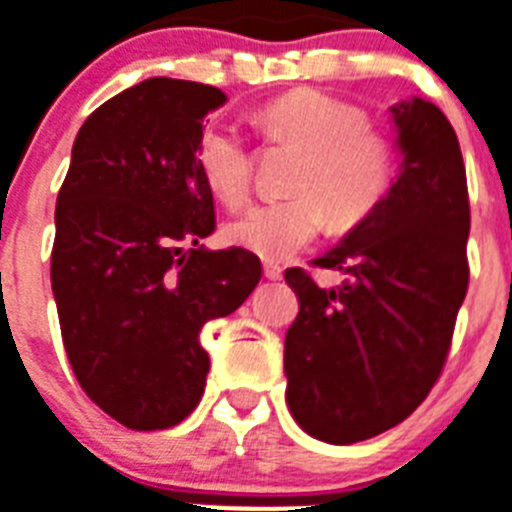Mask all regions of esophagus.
I'll return each mask as SVG.
<instances>
[{"label":"esophagus","instance_id":"esophagus-1","mask_svg":"<svg viewBox=\"0 0 512 512\" xmlns=\"http://www.w3.org/2000/svg\"><path fill=\"white\" fill-rule=\"evenodd\" d=\"M284 276V270H281V265L276 263H265V278H270V281H278V278Z\"/></svg>","mask_w":512,"mask_h":512}]
</instances>
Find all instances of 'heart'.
Masks as SVG:
<instances>
[{"label": "heart", "mask_w": 512, "mask_h": 512, "mask_svg": "<svg viewBox=\"0 0 512 512\" xmlns=\"http://www.w3.org/2000/svg\"><path fill=\"white\" fill-rule=\"evenodd\" d=\"M257 126L273 144L297 149L292 197L263 202L226 226L234 247L265 260H286L321 234L331 215L336 228H355L386 199L397 176L394 144L368 128L357 105L323 91L297 89L257 112ZM197 168L207 189L226 205H242L252 186V160L242 139L207 126L197 144Z\"/></svg>", "instance_id": "b5f03b06"}]
</instances>
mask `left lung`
<instances>
[{"instance_id":"left-lung-1","label":"left lung","mask_w":512,"mask_h":512,"mask_svg":"<svg viewBox=\"0 0 512 512\" xmlns=\"http://www.w3.org/2000/svg\"><path fill=\"white\" fill-rule=\"evenodd\" d=\"M400 176L331 252L342 270L321 289L284 273L299 299L284 342L286 405L310 436L355 444L402 423L426 400L450 352L468 292L471 207L458 136L421 97L392 107Z\"/></svg>"}]
</instances>
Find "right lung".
Here are the masks:
<instances>
[{"instance_id": "add662e5", "label": "right lung", "mask_w": 512, "mask_h": 512, "mask_svg": "<svg viewBox=\"0 0 512 512\" xmlns=\"http://www.w3.org/2000/svg\"><path fill=\"white\" fill-rule=\"evenodd\" d=\"M223 102L215 86L178 78L120 91L81 126L57 194L62 344L89 400L126 429H170L199 405L210 371L199 331L263 276L247 249L199 244L215 205L197 144Z\"/></svg>"}]
</instances>
